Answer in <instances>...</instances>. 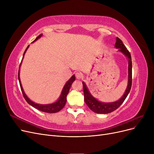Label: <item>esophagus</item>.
Returning a JSON list of instances; mask_svg holds the SVG:
<instances>
[{
    "label": "esophagus",
    "mask_w": 154,
    "mask_h": 154,
    "mask_svg": "<svg viewBox=\"0 0 154 154\" xmlns=\"http://www.w3.org/2000/svg\"><path fill=\"white\" fill-rule=\"evenodd\" d=\"M75 76H76V79H78V80H80V79H81L82 78V74L81 72H76L75 73Z\"/></svg>",
    "instance_id": "esophagus-1"
}]
</instances>
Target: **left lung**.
Wrapping results in <instances>:
<instances>
[{"label": "left lung", "instance_id": "left-lung-1", "mask_svg": "<svg viewBox=\"0 0 154 154\" xmlns=\"http://www.w3.org/2000/svg\"><path fill=\"white\" fill-rule=\"evenodd\" d=\"M115 48L119 49L118 51L123 53L125 57L127 58L128 62V85L123 96L118 101H114V102H110V103H104V102L100 101L97 99H96L95 97L91 94V92H89V91H88L85 83L84 82H82L83 88V93H84V100H85V103L87 105L88 107H89V109L91 110H92L94 112H96L97 114H109L117 109L118 107H119L120 105L123 103V101L126 99V97H127L128 94H129L130 89H131L132 69L131 55H130V52L124 45L123 42L119 38H118V37L116 38Z\"/></svg>", "mask_w": 154, "mask_h": 154}]
</instances>
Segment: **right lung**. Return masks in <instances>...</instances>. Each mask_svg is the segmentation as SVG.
<instances>
[{"mask_svg":"<svg viewBox=\"0 0 154 154\" xmlns=\"http://www.w3.org/2000/svg\"><path fill=\"white\" fill-rule=\"evenodd\" d=\"M42 36V34H40L39 36H38L36 38V39L32 42V43L35 42V41H36L37 40H38ZM29 46L28 45L26 49L25 50L24 54H23V58H24V54L26 53V52L27 51V49L29 48ZM22 62L20 63V67H19V70H18V81H19L20 83V86L21 88V91L22 92V94L24 96V97L25 98V100H26V101L30 105H31L32 107H34V108L38 109L42 112H47V113H56V112H58L60 110H61L66 105V101H67V96L69 93V89L70 88H71V86L72 85V83H73V82L75 80V75H72L71 76V78L69 79V80L66 82V84H65L63 89L62 91L61 92V94H60L59 98L58 99V100L57 101L54 102L53 103H50V104H45V105H42V104H38V103H36L35 102H33L32 101H31L28 97L27 96V95L26 94V93L23 89V87L22 86V83L20 82V67L21 66V63Z\"/></svg>","mask_w":154,"mask_h":154,"instance_id":"obj_1","label":"right lung"}]
</instances>
